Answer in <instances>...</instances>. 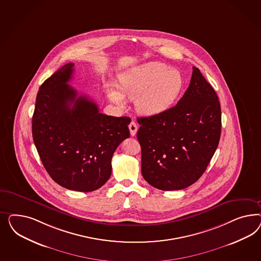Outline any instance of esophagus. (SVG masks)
<instances>
[{"instance_id":"obj_1","label":"esophagus","mask_w":261,"mask_h":261,"mask_svg":"<svg viewBox=\"0 0 261 261\" xmlns=\"http://www.w3.org/2000/svg\"><path fill=\"white\" fill-rule=\"evenodd\" d=\"M129 130H130V134L131 136H135L137 134V131H138V125L135 121H131V123L129 124Z\"/></svg>"}]
</instances>
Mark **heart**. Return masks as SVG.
Here are the masks:
<instances>
[{"label": "heart", "instance_id": "heart-1", "mask_svg": "<svg viewBox=\"0 0 261 261\" xmlns=\"http://www.w3.org/2000/svg\"><path fill=\"white\" fill-rule=\"evenodd\" d=\"M185 88L181 71L161 62H148L120 73L119 87L112 82L105 84L111 101L119 107L125 104V96L135 98L139 113L157 116L172 107Z\"/></svg>", "mask_w": 261, "mask_h": 261}]
</instances>
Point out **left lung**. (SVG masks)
I'll return each instance as SVG.
<instances>
[{
  "mask_svg": "<svg viewBox=\"0 0 261 261\" xmlns=\"http://www.w3.org/2000/svg\"><path fill=\"white\" fill-rule=\"evenodd\" d=\"M142 173L152 187L179 190L203 175L221 135V108L214 88L193 67L190 86L163 114L138 118Z\"/></svg>",
  "mask_w": 261,
  "mask_h": 261,
  "instance_id": "left-lung-1",
  "label": "left lung"
}]
</instances>
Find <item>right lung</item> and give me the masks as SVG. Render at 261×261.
<instances>
[{
	"label": "right lung",
	"mask_w": 261,
	"mask_h": 261,
	"mask_svg": "<svg viewBox=\"0 0 261 261\" xmlns=\"http://www.w3.org/2000/svg\"><path fill=\"white\" fill-rule=\"evenodd\" d=\"M73 63L64 65L40 86L32 117V137L51 179L68 190L90 192L110 178L111 160L129 138L128 117L99 113L87 95L68 84Z\"/></svg>",
	"instance_id": "add662e5"
}]
</instances>
